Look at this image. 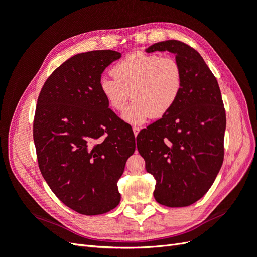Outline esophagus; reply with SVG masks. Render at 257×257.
Here are the masks:
<instances>
[{
	"mask_svg": "<svg viewBox=\"0 0 257 257\" xmlns=\"http://www.w3.org/2000/svg\"><path fill=\"white\" fill-rule=\"evenodd\" d=\"M139 131H141V127H137V126H133V132H134V135H135V137L138 135V133H139Z\"/></svg>",
	"mask_w": 257,
	"mask_h": 257,
	"instance_id": "obj_1",
	"label": "esophagus"
}]
</instances>
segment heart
<instances>
[{
    "instance_id": "obj_1",
    "label": "heart",
    "mask_w": 257,
    "mask_h": 257,
    "mask_svg": "<svg viewBox=\"0 0 257 257\" xmlns=\"http://www.w3.org/2000/svg\"><path fill=\"white\" fill-rule=\"evenodd\" d=\"M111 74L113 78H100L99 91L114 111H122L132 95L134 102L122 114L132 125L166 115L182 92V67L173 57L134 52L115 63Z\"/></svg>"
}]
</instances>
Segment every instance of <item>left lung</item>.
<instances>
[{
  "mask_svg": "<svg viewBox=\"0 0 257 257\" xmlns=\"http://www.w3.org/2000/svg\"><path fill=\"white\" fill-rule=\"evenodd\" d=\"M154 51L175 54L183 87L173 109L138 134L137 149L157 181L155 200L186 207L205 195L220 172L226 114L219 83L195 49L170 40L146 49Z\"/></svg>",
  "mask_w": 257,
  "mask_h": 257,
  "instance_id": "obj_1",
  "label": "left lung"
}]
</instances>
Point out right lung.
Returning <instances> with one entry per match:
<instances>
[{
    "label": "right lung",
    "instance_id": "add662e5",
    "mask_svg": "<svg viewBox=\"0 0 257 257\" xmlns=\"http://www.w3.org/2000/svg\"><path fill=\"white\" fill-rule=\"evenodd\" d=\"M120 58L113 50L76 54L48 77L37 99L33 138L41 173L62 203L84 215L119 205L116 183L135 151L133 131L99 91L105 68Z\"/></svg>",
    "mask_w": 257,
    "mask_h": 257
}]
</instances>
